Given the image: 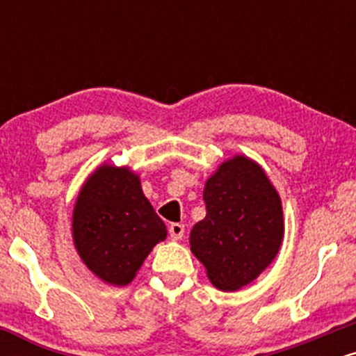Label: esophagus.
<instances>
[{
    "label": "esophagus",
    "mask_w": 356,
    "mask_h": 356,
    "mask_svg": "<svg viewBox=\"0 0 356 356\" xmlns=\"http://www.w3.org/2000/svg\"><path fill=\"white\" fill-rule=\"evenodd\" d=\"M169 234L172 239H181L184 236V224L179 222H172L169 226Z\"/></svg>",
    "instance_id": "1"
}]
</instances>
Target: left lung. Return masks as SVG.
Returning <instances> with one entry per match:
<instances>
[{"label":"left lung","mask_w":356,"mask_h":356,"mask_svg":"<svg viewBox=\"0 0 356 356\" xmlns=\"http://www.w3.org/2000/svg\"><path fill=\"white\" fill-rule=\"evenodd\" d=\"M206 218L191 231V251L222 291L254 281L283 243L281 199L256 162L236 155L204 187Z\"/></svg>","instance_id":"1"}]
</instances>
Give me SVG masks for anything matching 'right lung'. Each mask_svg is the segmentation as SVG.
Segmentation results:
<instances>
[{
	"mask_svg": "<svg viewBox=\"0 0 356 356\" xmlns=\"http://www.w3.org/2000/svg\"><path fill=\"white\" fill-rule=\"evenodd\" d=\"M72 231L81 261L113 286L129 284L155 244L167 238L165 224L147 201L138 175L108 164L81 187Z\"/></svg>",
	"mask_w": 356,
	"mask_h": 356,
	"instance_id": "add662e5",
	"label": "right lung"
}]
</instances>
